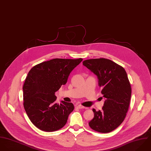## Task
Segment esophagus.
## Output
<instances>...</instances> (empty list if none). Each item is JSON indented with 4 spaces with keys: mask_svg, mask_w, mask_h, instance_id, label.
<instances>
[{
    "mask_svg": "<svg viewBox=\"0 0 151 151\" xmlns=\"http://www.w3.org/2000/svg\"><path fill=\"white\" fill-rule=\"evenodd\" d=\"M76 107L77 108L79 109H85V108H86L85 107H84V106H82V105H76Z\"/></svg>",
    "mask_w": 151,
    "mask_h": 151,
    "instance_id": "1",
    "label": "esophagus"
}]
</instances>
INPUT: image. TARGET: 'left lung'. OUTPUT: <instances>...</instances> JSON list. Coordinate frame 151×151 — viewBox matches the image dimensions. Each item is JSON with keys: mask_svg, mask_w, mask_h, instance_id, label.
<instances>
[{"mask_svg": "<svg viewBox=\"0 0 151 151\" xmlns=\"http://www.w3.org/2000/svg\"><path fill=\"white\" fill-rule=\"evenodd\" d=\"M83 65L97 76L106 99L101 111L93 109L94 118L89 125L96 131L110 132L122 122L128 110L131 88L127 74L120 65L106 58L84 60Z\"/></svg>", "mask_w": 151, "mask_h": 151, "instance_id": "1", "label": "left lung"}]
</instances>
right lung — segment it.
<instances>
[{"mask_svg":"<svg viewBox=\"0 0 151 151\" xmlns=\"http://www.w3.org/2000/svg\"><path fill=\"white\" fill-rule=\"evenodd\" d=\"M82 60L55 58L31 69L23 87V105L29 119L38 129L52 132L66 124L74 106L64 101L57 103L55 93L66 83L70 73Z\"/></svg>","mask_w":151,"mask_h":151,"instance_id":"right-lung-1","label":"right lung"}]
</instances>
